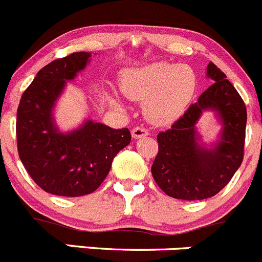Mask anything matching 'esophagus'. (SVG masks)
<instances>
[{"label":"esophagus","instance_id":"obj_1","mask_svg":"<svg viewBox=\"0 0 262 262\" xmlns=\"http://www.w3.org/2000/svg\"><path fill=\"white\" fill-rule=\"evenodd\" d=\"M131 134H132V137H134V139H141V137L147 136V135H149V132H147L146 128H144V127H135L134 130L131 131Z\"/></svg>","mask_w":262,"mask_h":262}]
</instances>
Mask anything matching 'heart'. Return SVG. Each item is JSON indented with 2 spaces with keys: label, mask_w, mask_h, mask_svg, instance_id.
I'll list each match as a JSON object with an SVG mask.
<instances>
[{
  "label": "heart",
  "mask_w": 262,
  "mask_h": 262,
  "mask_svg": "<svg viewBox=\"0 0 262 262\" xmlns=\"http://www.w3.org/2000/svg\"><path fill=\"white\" fill-rule=\"evenodd\" d=\"M121 90L131 100L144 102V115L155 125L177 121L190 105L198 86L196 75L183 64L152 62L121 75ZM115 104H120L113 99Z\"/></svg>",
  "instance_id": "1"
}]
</instances>
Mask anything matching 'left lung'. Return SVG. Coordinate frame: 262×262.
<instances>
[{
  "mask_svg": "<svg viewBox=\"0 0 262 262\" xmlns=\"http://www.w3.org/2000/svg\"><path fill=\"white\" fill-rule=\"evenodd\" d=\"M213 80L199 100L165 132L158 134L159 151L151 165L155 182L168 196L195 201L216 195L228 185L243 160L247 111L242 98L213 62L206 67ZM216 113L221 125L215 142H202L197 131L201 116Z\"/></svg>",
  "mask_w": 262,
  "mask_h": 262,
  "instance_id": "8db88e82",
  "label": "left lung"
}]
</instances>
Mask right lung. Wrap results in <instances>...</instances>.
I'll return each mask as SVG.
<instances>
[{"label": "right lung", "mask_w": 262, "mask_h": 262, "mask_svg": "<svg viewBox=\"0 0 262 262\" xmlns=\"http://www.w3.org/2000/svg\"><path fill=\"white\" fill-rule=\"evenodd\" d=\"M92 53L76 52L44 66L23 94L17 108V151L35 183L46 192L77 198L94 192L110 173L113 159L131 141L128 128L115 130L86 120L62 132L54 108Z\"/></svg>", "instance_id": "add662e5"}]
</instances>
